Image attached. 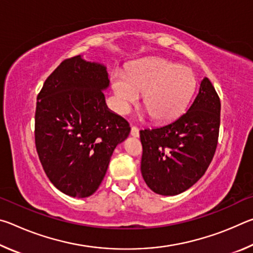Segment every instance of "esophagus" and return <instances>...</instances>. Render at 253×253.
I'll use <instances>...</instances> for the list:
<instances>
[{
    "mask_svg": "<svg viewBox=\"0 0 253 253\" xmlns=\"http://www.w3.org/2000/svg\"><path fill=\"white\" fill-rule=\"evenodd\" d=\"M130 135H131L132 137H138V136H139V130H138V128H136V127H131V128H130Z\"/></svg>",
    "mask_w": 253,
    "mask_h": 253,
    "instance_id": "34e87169",
    "label": "esophagus"
}]
</instances>
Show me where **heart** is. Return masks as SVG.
<instances>
[{
  "label": "heart",
  "instance_id": "b5f03b06",
  "mask_svg": "<svg viewBox=\"0 0 253 253\" xmlns=\"http://www.w3.org/2000/svg\"><path fill=\"white\" fill-rule=\"evenodd\" d=\"M116 109L125 115L143 93V102L157 123L176 119L193 97L196 77L188 67L165 59H146L132 65L127 75L115 71L110 77Z\"/></svg>",
  "mask_w": 253,
  "mask_h": 253
}]
</instances>
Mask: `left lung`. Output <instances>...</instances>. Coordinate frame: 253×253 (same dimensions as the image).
Segmentation results:
<instances>
[{
	"label": "left lung",
	"mask_w": 253,
	"mask_h": 253,
	"mask_svg": "<svg viewBox=\"0 0 253 253\" xmlns=\"http://www.w3.org/2000/svg\"><path fill=\"white\" fill-rule=\"evenodd\" d=\"M220 98L207 77L187 111L161 127L140 130L145 183L161 195H177L203 176L215 153Z\"/></svg>",
	"instance_id": "1"
}]
</instances>
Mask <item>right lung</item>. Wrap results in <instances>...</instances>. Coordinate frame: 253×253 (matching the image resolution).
I'll list each match as a JSON object with an SVG mask.
<instances>
[{"mask_svg": "<svg viewBox=\"0 0 253 253\" xmlns=\"http://www.w3.org/2000/svg\"><path fill=\"white\" fill-rule=\"evenodd\" d=\"M108 88L106 66L77 55L48 77L38 96V155L51 183L72 198L95 193L115 148L130 132L107 106Z\"/></svg>", "mask_w": 253, "mask_h": 253, "instance_id": "add662e5", "label": "right lung"}]
</instances>
